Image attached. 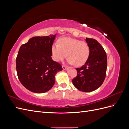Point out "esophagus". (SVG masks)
I'll use <instances>...</instances> for the list:
<instances>
[{
    "label": "esophagus",
    "mask_w": 129,
    "mask_h": 129,
    "mask_svg": "<svg viewBox=\"0 0 129 129\" xmlns=\"http://www.w3.org/2000/svg\"><path fill=\"white\" fill-rule=\"evenodd\" d=\"M62 68H63V70H65L66 68H67V66H66L65 65H62Z\"/></svg>",
    "instance_id": "1"
}]
</instances>
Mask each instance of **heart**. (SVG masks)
Returning <instances> with one entry per match:
<instances>
[{
    "label": "heart",
    "mask_w": 129,
    "mask_h": 129,
    "mask_svg": "<svg viewBox=\"0 0 129 129\" xmlns=\"http://www.w3.org/2000/svg\"><path fill=\"white\" fill-rule=\"evenodd\" d=\"M90 47L84 41L71 38H63L58 41V45L54 44L52 47L53 59L56 62L63 60L66 56L69 63L76 67L83 65L90 55Z\"/></svg>",
    "instance_id": "heart-1"
}]
</instances>
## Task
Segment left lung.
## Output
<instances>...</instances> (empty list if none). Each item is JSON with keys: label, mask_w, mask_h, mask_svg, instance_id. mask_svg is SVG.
Returning a JSON list of instances; mask_svg holds the SVG:
<instances>
[{"label": "left lung", "mask_w": 129, "mask_h": 129, "mask_svg": "<svg viewBox=\"0 0 129 129\" xmlns=\"http://www.w3.org/2000/svg\"><path fill=\"white\" fill-rule=\"evenodd\" d=\"M90 47V55L85 63L77 68V76L72 82L78 90L90 92L102 84L106 76L107 56L103 47L94 39L86 38Z\"/></svg>", "instance_id": "obj_1"}]
</instances>
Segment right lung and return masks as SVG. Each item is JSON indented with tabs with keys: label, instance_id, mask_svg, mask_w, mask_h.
I'll return each instance as SVG.
<instances>
[{
	"label": "right lung",
	"instance_id": "right-lung-1",
	"mask_svg": "<svg viewBox=\"0 0 129 129\" xmlns=\"http://www.w3.org/2000/svg\"><path fill=\"white\" fill-rule=\"evenodd\" d=\"M55 35L34 37L21 46L16 58L18 79L23 86L36 93H43L55 83L62 66L52 59V47Z\"/></svg>",
	"mask_w": 129,
	"mask_h": 129
}]
</instances>
